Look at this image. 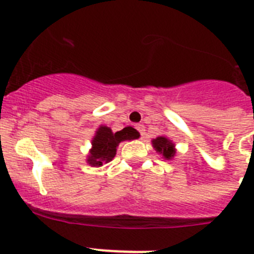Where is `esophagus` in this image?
<instances>
[{
  "instance_id": "1",
  "label": "esophagus",
  "mask_w": 254,
  "mask_h": 254,
  "mask_svg": "<svg viewBox=\"0 0 254 254\" xmlns=\"http://www.w3.org/2000/svg\"><path fill=\"white\" fill-rule=\"evenodd\" d=\"M136 128H137V131L140 132L141 137H143V134H145V127H143V125L138 123V125H136Z\"/></svg>"
}]
</instances>
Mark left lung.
<instances>
[{
    "mask_svg": "<svg viewBox=\"0 0 254 254\" xmlns=\"http://www.w3.org/2000/svg\"><path fill=\"white\" fill-rule=\"evenodd\" d=\"M152 146L159 154L163 155L164 159L170 160V159L176 155V149H174V143L169 140V138L164 137V136H159V137L152 140Z\"/></svg>",
    "mask_w": 254,
    "mask_h": 254,
    "instance_id": "1",
    "label": "left lung"
}]
</instances>
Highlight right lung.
I'll return each mask as SVG.
<instances>
[{
	"label": "right lung",
	"instance_id": "add662e5",
	"mask_svg": "<svg viewBox=\"0 0 254 254\" xmlns=\"http://www.w3.org/2000/svg\"><path fill=\"white\" fill-rule=\"evenodd\" d=\"M138 137V132L132 127H126L118 132H112L107 126H100L93 141H91L90 154L87 155V163L91 167H102L109 163L116 156L117 146L126 140H134Z\"/></svg>",
	"mask_w": 254,
	"mask_h": 254
}]
</instances>
